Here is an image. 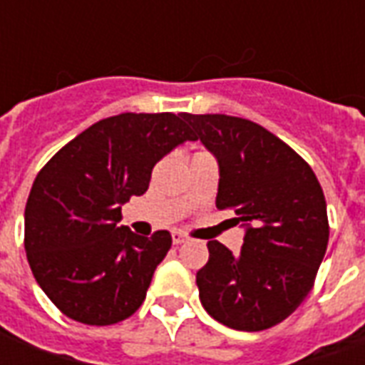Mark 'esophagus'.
<instances>
[{"label": "esophagus", "mask_w": 365, "mask_h": 365, "mask_svg": "<svg viewBox=\"0 0 365 365\" xmlns=\"http://www.w3.org/2000/svg\"><path fill=\"white\" fill-rule=\"evenodd\" d=\"M172 242H174V245H182V242H185V235L180 232V230H174V232H172Z\"/></svg>", "instance_id": "obj_1"}]
</instances>
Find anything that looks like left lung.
<instances>
[{"instance_id":"left-lung-1","label":"left lung","mask_w":365,"mask_h":365,"mask_svg":"<svg viewBox=\"0 0 365 365\" xmlns=\"http://www.w3.org/2000/svg\"><path fill=\"white\" fill-rule=\"evenodd\" d=\"M183 119L217 158V207L235 209L245 229L237 254L209 240V262L197 272L201 305L229 329H269L303 303L327 252L321 183L297 152L252 120L190 113Z\"/></svg>"}]
</instances>
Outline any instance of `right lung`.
Wrapping results in <instances>:
<instances>
[{
    "instance_id": "1",
    "label": "right lung",
    "mask_w": 365,
    "mask_h": 365,
    "mask_svg": "<svg viewBox=\"0 0 365 365\" xmlns=\"http://www.w3.org/2000/svg\"><path fill=\"white\" fill-rule=\"evenodd\" d=\"M185 113H120L97 120L38 172L25 207V250L36 283L83 324H115L143 305L172 246L119 227L120 205L143 195L152 168L195 140Z\"/></svg>"
}]
</instances>
